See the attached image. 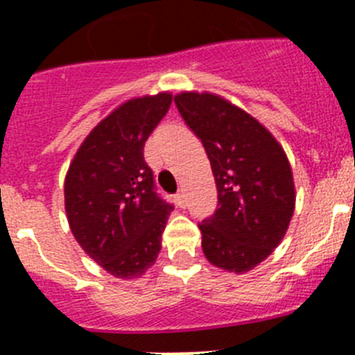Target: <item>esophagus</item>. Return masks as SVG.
<instances>
[{
	"instance_id": "34e87169",
	"label": "esophagus",
	"mask_w": 355,
	"mask_h": 355,
	"mask_svg": "<svg viewBox=\"0 0 355 355\" xmlns=\"http://www.w3.org/2000/svg\"><path fill=\"white\" fill-rule=\"evenodd\" d=\"M175 205L180 206V208H184V205H187V200H184V193L183 192L175 193Z\"/></svg>"
}]
</instances>
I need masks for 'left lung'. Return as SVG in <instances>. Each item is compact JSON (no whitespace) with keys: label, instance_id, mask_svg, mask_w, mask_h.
<instances>
[{"label":"left lung","instance_id":"1","mask_svg":"<svg viewBox=\"0 0 355 355\" xmlns=\"http://www.w3.org/2000/svg\"><path fill=\"white\" fill-rule=\"evenodd\" d=\"M202 142L218 206L199 224L202 252L222 270L245 274L281 243L295 211L293 172L283 146L258 119L211 92L174 96Z\"/></svg>","mask_w":355,"mask_h":355}]
</instances>
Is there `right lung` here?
<instances>
[{"label": "right lung", "mask_w": 355, "mask_h": 355, "mask_svg": "<svg viewBox=\"0 0 355 355\" xmlns=\"http://www.w3.org/2000/svg\"><path fill=\"white\" fill-rule=\"evenodd\" d=\"M172 103L159 92L128 99L81 142L64 183L72 234L97 265L117 279L155 265L174 208L155 192L144 146Z\"/></svg>", "instance_id": "add662e5"}]
</instances>
